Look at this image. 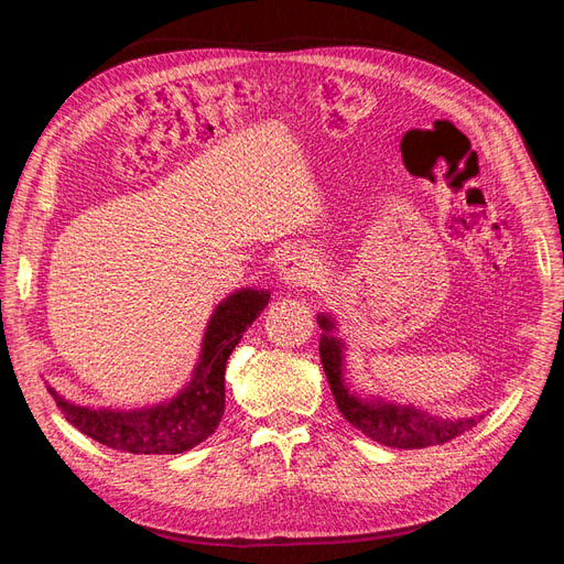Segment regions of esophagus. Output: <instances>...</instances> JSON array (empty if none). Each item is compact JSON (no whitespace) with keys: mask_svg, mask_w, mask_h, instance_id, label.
<instances>
[{"mask_svg":"<svg viewBox=\"0 0 564 564\" xmlns=\"http://www.w3.org/2000/svg\"><path fill=\"white\" fill-rule=\"evenodd\" d=\"M317 272H319V263L308 251L286 253L280 265V278L292 289L311 286L317 280Z\"/></svg>","mask_w":564,"mask_h":564,"instance_id":"1","label":"esophagus"}]
</instances>
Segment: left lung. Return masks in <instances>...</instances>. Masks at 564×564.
<instances>
[{
    "mask_svg": "<svg viewBox=\"0 0 564 564\" xmlns=\"http://www.w3.org/2000/svg\"><path fill=\"white\" fill-rule=\"evenodd\" d=\"M317 324L322 327L319 336V360L332 386V395L340 414L350 425L362 431L379 445L392 449H423L445 445V442L464 435L473 425L480 423L485 416L468 419H442L423 412L412 404H390L381 400H360L344 386L340 377V362H344V340L332 334L334 322L327 315H319Z\"/></svg>",
    "mask_w": 564,
    "mask_h": 564,
    "instance_id": "left-lung-1",
    "label": "left lung"
}]
</instances>
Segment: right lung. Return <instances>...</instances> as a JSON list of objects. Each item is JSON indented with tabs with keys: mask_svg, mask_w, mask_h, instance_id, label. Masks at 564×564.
Returning a JSON list of instances; mask_svg holds the SVG:
<instances>
[{
	"mask_svg": "<svg viewBox=\"0 0 564 564\" xmlns=\"http://www.w3.org/2000/svg\"><path fill=\"white\" fill-rule=\"evenodd\" d=\"M270 301L263 289H240L214 311L193 381L172 402L133 412L89 409L54 395L65 419L84 435L110 449L129 454H181L207 440L226 409V365Z\"/></svg>",
	"mask_w": 564,
	"mask_h": 564,
	"instance_id": "add662e5",
	"label": "right lung"
}]
</instances>
